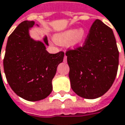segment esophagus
Segmentation results:
<instances>
[{
    "label": "esophagus",
    "instance_id": "34e87169",
    "mask_svg": "<svg viewBox=\"0 0 125 125\" xmlns=\"http://www.w3.org/2000/svg\"><path fill=\"white\" fill-rule=\"evenodd\" d=\"M67 62V56L65 55L63 57V62Z\"/></svg>",
    "mask_w": 125,
    "mask_h": 125
}]
</instances>
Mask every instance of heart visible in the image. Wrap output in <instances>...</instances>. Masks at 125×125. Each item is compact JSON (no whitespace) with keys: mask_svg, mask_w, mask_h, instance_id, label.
<instances>
[{"mask_svg":"<svg viewBox=\"0 0 125 125\" xmlns=\"http://www.w3.org/2000/svg\"><path fill=\"white\" fill-rule=\"evenodd\" d=\"M85 39V32L83 29H70L56 35L55 41L60 45H65L70 42L72 47H78L83 44Z\"/></svg>","mask_w":125,"mask_h":125,"instance_id":"obj_1","label":"heart"}]
</instances>
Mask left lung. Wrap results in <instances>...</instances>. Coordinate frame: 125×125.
<instances>
[{"label": "left lung", "instance_id": "left-lung-1", "mask_svg": "<svg viewBox=\"0 0 125 125\" xmlns=\"http://www.w3.org/2000/svg\"><path fill=\"white\" fill-rule=\"evenodd\" d=\"M71 87L78 96L104 94L117 76L119 51L112 30L99 19L92 23L82 46L66 52Z\"/></svg>", "mask_w": 125, "mask_h": 125}]
</instances>
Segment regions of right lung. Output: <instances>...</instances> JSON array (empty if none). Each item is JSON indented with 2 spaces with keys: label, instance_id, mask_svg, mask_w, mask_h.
<instances>
[{
  "label": "right lung",
  "instance_id": "add662e5",
  "mask_svg": "<svg viewBox=\"0 0 125 125\" xmlns=\"http://www.w3.org/2000/svg\"><path fill=\"white\" fill-rule=\"evenodd\" d=\"M34 21L21 23L9 36L3 59L6 77L13 91L31 102L45 99L52 91V79L64 53H49L44 43L32 39L29 33Z\"/></svg>",
  "mask_w": 125,
  "mask_h": 125
}]
</instances>
